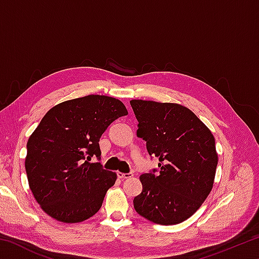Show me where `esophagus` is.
<instances>
[{"label": "esophagus", "mask_w": 259, "mask_h": 259, "mask_svg": "<svg viewBox=\"0 0 259 259\" xmlns=\"http://www.w3.org/2000/svg\"><path fill=\"white\" fill-rule=\"evenodd\" d=\"M117 176L121 179H126V178H131L134 176L133 172H128V174H123V172H117Z\"/></svg>", "instance_id": "1"}]
</instances>
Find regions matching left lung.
<instances>
[{"label": "left lung", "mask_w": 259, "mask_h": 259, "mask_svg": "<svg viewBox=\"0 0 259 259\" xmlns=\"http://www.w3.org/2000/svg\"><path fill=\"white\" fill-rule=\"evenodd\" d=\"M137 137L159 157V174L139 177L143 192L134 199L140 216L160 225L190 218L211 192L218 154L211 131L179 104L133 99ZM156 170H153L155 172Z\"/></svg>", "instance_id": "obj_1"}]
</instances>
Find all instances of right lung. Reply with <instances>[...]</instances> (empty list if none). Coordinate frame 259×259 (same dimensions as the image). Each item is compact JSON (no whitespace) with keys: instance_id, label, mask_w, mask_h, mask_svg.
Masks as SVG:
<instances>
[{"instance_id":"add662e5","label":"right lung","mask_w":259,"mask_h":259,"mask_svg":"<svg viewBox=\"0 0 259 259\" xmlns=\"http://www.w3.org/2000/svg\"><path fill=\"white\" fill-rule=\"evenodd\" d=\"M121 100L89 95L48 111L29 136L25 168L29 188L43 211L61 223H80L102 207L116 174L90 163L100 156L107 126L126 115Z\"/></svg>"}]
</instances>
